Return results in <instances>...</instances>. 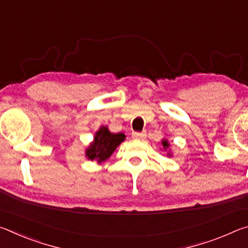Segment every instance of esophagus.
<instances>
[{
	"label": "esophagus",
	"instance_id": "esophagus-1",
	"mask_svg": "<svg viewBox=\"0 0 248 248\" xmlns=\"http://www.w3.org/2000/svg\"><path fill=\"white\" fill-rule=\"evenodd\" d=\"M133 139H139V140H144L146 138V132H133L132 133Z\"/></svg>",
	"mask_w": 248,
	"mask_h": 248
}]
</instances>
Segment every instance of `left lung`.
Wrapping results in <instances>:
<instances>
[{
	"instance_id": "left-lung-1",
	"label": "left lung",
	"mask_w": 248,
	"mask_h": 248,
	"mask_svg": "<svg viewBox=\"0 0 248 248\" xmlns=\"http://www.w3.org/2000/svg\"><path fill=\"white\" fill-rule=\"evenodd\" d=\"M161 143H162V149L164 150V151H166V155H167V157H171V155H173V153H171V150H170V142H169V140L166 139V138H163L162 139V141H161Z\"/></svg>"
}]
</instances>
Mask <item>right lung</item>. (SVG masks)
<instances>
[{
    "instance_id": "1",
    "label": "right lung",
    "mask_w": 248,
    "mask_h": 248,
    "mask_svg": "<svg viewBox=\"0 0 248 248\" xmlns=\"http://www.w3.org/2000/svg\"><path fill=\"white\" fill-rule=\"evenodd\" d=\"M125 139L124 133H112L107 125H102L95 133L94 140L85 149V156L98 164L106 162Z\"/></svg>"
}]
</instances>
